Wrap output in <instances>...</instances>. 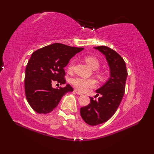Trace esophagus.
Returning <instances> with one entry per match:
<instances>
[{
    "instance_id": "34e87169",
    "label": "esophagus",
    "mask_w": 154,
    "mask_h": 154,
    "mask_svg": "<svg viewBox=\"0 0 154 154\" xmlns=\"http://www.w3.org/2000/svg\"><path fill=\"white\" fill-rule=\"evenodd\" d=\"M75 92H76L78 95H82V93L81 92H79V91H78L77 90H75Z\"/></svg>"
}]
</instances>
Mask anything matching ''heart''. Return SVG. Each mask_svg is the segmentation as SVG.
Returning a JSON list of instances; mask_svg holds the SVG:
<instances>
[{"instance_id": "1", "label": "heart", "mask_w": 154, "mask_h": 154, "mask_svg": "<svg viewBox=\"0 0 154 154\" xmlns=\"http://www.w3.org/2000/svg\"><path fill=\"white\" fill-rule=\"evenodd\" d=\"M85 61L93 70L98 69L100 66V61L98 58L92 56H88L85 58ZM75 67V60H72L68 65V71L71 72L73 71ZM96 76L100 79H103L104 75L102 72H96ZM72 84L77 90L81 92H84L88 88H92L95 86L96 82L93 79H84L81 77H75L71 80Z\"/></svg>"}]
</instances>
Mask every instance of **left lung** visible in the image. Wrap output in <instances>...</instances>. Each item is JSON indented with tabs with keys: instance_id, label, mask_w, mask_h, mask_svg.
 Returning <instances> with one entry per match:
<instances>
[{
	"instance_id": "8db88e82",
	"label": "left lung",
	"mask_w": 154,
	"mask_h": 154,
	"mask_svg": "<svg viewBox=\"0 0 154 154\" xmlns=\"http://www.w3.org/2000/svg\"><path fill=\"white\" fill-rule=\"evenodd\" d=\"M105 56L110 69V77L96 90L98 100L90 97V103L80 109V114L90 126L103 124L110 119L118 109L123 98L128 72L126 63L119 54L106 46L95 47Z\"/></svg>"
}]
</instances>
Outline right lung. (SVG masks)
<instances>
[{
  "label": "right lung",
  "mask_w": 154,
  "mask_h": 154,
  "mask_svg": "<svg viewBox=\"0 0 154 154\" xmlns=\"http://www.w3.org/2000/svg\"><path fill=\"white\" fill-rule=\"evenodd\" d=\"M83 49L54 43L33 52L26 68L24 88L28 103L36 113L45 114L53 111L65 94L73 91L69 84L54 88L52 83L65 84L64 68Z\"/></svg>",
  "instance_id": "1"
}]
</instances>
